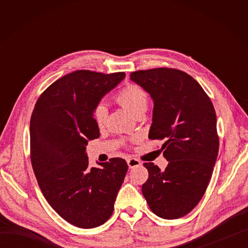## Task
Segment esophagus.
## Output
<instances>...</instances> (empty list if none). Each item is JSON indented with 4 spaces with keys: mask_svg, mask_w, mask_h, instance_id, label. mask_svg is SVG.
Returning a JSON list of instances; mask_svg holds the SVG:
<instances>
[{
    "mask_svg": "<svg viewBox=\"0 0 248 248\" xmlns=\"http://www.w3.org/2000/svg\"><path fill=\"white\" fill-rule=\"evenodd\" d=\"M127 163H128V166L129 168H134V167H138V166H140V161L134 159V157H130V159L127 160Z\"/></svg>",
    "mask_w": 248,
    "mask_h": 248,
    "instance_id": "obj_1",
    "label": "esophagus"
}]
</instances>
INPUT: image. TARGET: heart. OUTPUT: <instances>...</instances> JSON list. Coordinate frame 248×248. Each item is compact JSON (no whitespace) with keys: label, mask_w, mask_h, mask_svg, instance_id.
<instances>
[{"label":"heart","mask_w":248,"mask_h":248,"mask_svg":"<svg viewBox=\"0 0 248 248\" xmlns=\"http://www.w3.org/2000/svg\"><path fill=\"white\" fill-rule=\"evenodd\" d=\"M118 103L130 113L138 116L145 113L148 107V93L138 85H128L116 97ZM93 120L99 128H103L108 119V108L104 104H98L93 109Z\"/></svg>","instance_id":"obj_1"}]
</instances>
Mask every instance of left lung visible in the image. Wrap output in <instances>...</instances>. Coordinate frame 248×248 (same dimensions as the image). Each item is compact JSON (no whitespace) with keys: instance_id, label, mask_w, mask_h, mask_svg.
<instances>
[{"instance_id":"8db88e82","label":"left lung","mask_w":248,"mask_h":248,"mask_svg":"<svg viewBox=\"0 0 248 248\" xmlns=\"http://www.w3.org/2000/svg\"><path fill=\"white\" fill-rule=\"evenodd\" d=\"M131 81L150 94L154 115L150 140H164L165 170L144 163L149 177L143 193L157 217L176 219L189 213L202 198L218 155L217 114L199 83L171 68L132 72Z\"/></svg>"}]
</instances>
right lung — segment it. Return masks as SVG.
<instances>
[{"label": "right lung", "instance_id": "obj_1", "mask_svg": "<svg viewBox=\"0 0 248 248\" xmlns=\"http://www.w3.org/2000/svg\"><path fill=\"white\" fill-rule=\"evenodd\" d=\"M125 77L78 70L41 93L31 117V161L46 202L61 217L94 228L110 217L128 164L121 157L89 167L86 146L99 138L93 109Z\"/></svg>", "mask_w": 248, "mask_h": 248}]
</instances>
